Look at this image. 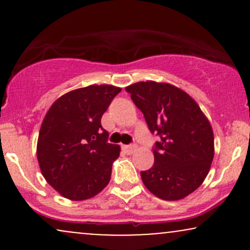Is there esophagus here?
<instances>
[{"label": "esophagus", "mask_w": 250, "mask_h": 250, "mask_svg": "<svg viewBox=\"0 0 250 250\" xmlns=\"http://www.w3.org/2000/svg\"><path fill=\"white\" fill-rule=\"evenodd\" d=\"M122 149H123V150H125V154L130 155V154H133L135 150H136V146H135V145H130V146H122Z\"/></svg>", "instance_id": "esophagus-1"}]
</instances>
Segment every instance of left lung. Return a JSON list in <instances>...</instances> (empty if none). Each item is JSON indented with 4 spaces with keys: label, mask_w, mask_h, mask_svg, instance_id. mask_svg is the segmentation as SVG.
I'll return each mask as SVG.
<instances>
[{
    "label": "left lung",
    "mask_w": 250,
    "mask_h": 250,
    "mask_svg": "<svg viewBox=\"0 0 250 250\" xmlns=\"http://www.w3.org/2000/svg\"><path fill=\"white\" fill-rule=\"evenodd\" d=\"M145 115L155 143L154 165L141 171L145 186L159 199L182 200L196 190L214 159V133L196 101L166 82H136L125 87Z\"/></svg>",
    "instance_id": "1"
}]
</instances>
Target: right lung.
<instances>
[{"label": "right lung", "instance_id": "1", "mask_svg": "<svg viewBox=\"0 0 250 250\" xmlns=\"http://www.w3.org/2000/svg\"><path fill=\"white\" fill-rule=\"evenodd\" d=\"M121 88L91 84L65 93L45 114L36 155L45 181L71 201L94 197L107 187L121 148L107 142L101 117Z\"/></svg>", "mask_w": 250, "mask_h": 250}]
</instances>
